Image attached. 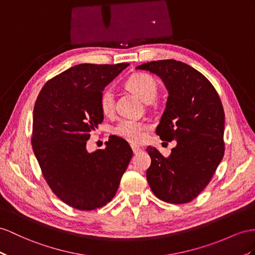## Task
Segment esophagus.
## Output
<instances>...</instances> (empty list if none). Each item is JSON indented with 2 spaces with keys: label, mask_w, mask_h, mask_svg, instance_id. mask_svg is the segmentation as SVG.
<instances>
[{
  "label": "esophagus",
  "mask_w": 255,
  "mask_h": 255,
  "mask_svg": "<svg viewBox=\"0 0 255 255\" xmlns=\"http://www.w3.org/2000/svg\"><path fill=\"white\" fill-rule=\"evenodd\" d=\"M131 148H132V151H133V153L134 154H138L140 151H141V147L140 146H138V145H131Z\"/></svg>",
  "instance_id": "obj_1"
}]
</instances>
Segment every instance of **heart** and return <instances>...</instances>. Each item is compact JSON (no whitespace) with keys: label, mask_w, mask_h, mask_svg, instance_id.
Wrapping results in <instances>:
<instances>
[{"label":"heart","mask_w":255,"mask_h":255,"mask_svg":"<svg viewBox=\"0 0 255 255\" xmlns=\"http://www.w3.org/2000/svg\"><path fill=\"white\" fill-rule=\"evenodd\" d=\"M126 87L144 102H151L157 95L158 86L154 77L146 73H135L126 81ZM99 106L106 116L113 115L115 111V98L111 88L104 89L100 95ZM148 125L142 122L123 120L114 127L113 132L131 143H140L144 140Z\"/></svg>","instance_id":"b5f03b06"}]
</instances>
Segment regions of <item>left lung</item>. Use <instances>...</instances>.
<instances>
[{
  "label": "left lung",
  "instance_id": "obj_1",
  "mask_svg": "<svg viewBox=\"0 0 255 255\" xmlns=\"http://www.w3.org/2000/svg\"><path fill=\"white\" fill-rule=\"evenodd\" d=\"M136 69L152 72L164 82L169 96L156 133L161 140L177 141L168 157L146 147L152 160L146 171L148 185L162 201L186 204L204 191L223 159V106L208 78L184 62L157 60Z\"/></svg>",
  "mask_w": 255,
  "mask_h": 255
}]
</instances>
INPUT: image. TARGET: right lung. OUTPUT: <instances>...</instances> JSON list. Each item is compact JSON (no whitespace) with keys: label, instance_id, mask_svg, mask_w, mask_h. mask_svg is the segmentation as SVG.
<instances>
[{"label":"right lung","instance_id":"right-lung-1","mask_svg":"<svg viewBox=\"0 0 255 255\" xmlns=\"http://www.w3.org/2000/svg\"><path fill=\"white\" fill-rule=\"evenodd\" d=\"M128 65H74L45 84L35 101V157L51 191L78 210H95L112 200L132 157L128 142L116 135H110L104 149H86L91 131L103 121L100 95Z\"/></svg>","mask_w":255,"mask_h":255}]
</instances>
